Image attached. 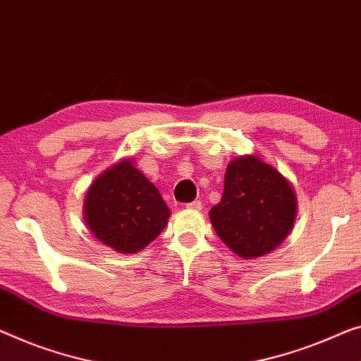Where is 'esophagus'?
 Instances as JSON below:
<instances>
[{
    "instance_id": "34e87169",
    "label": "esophagus",
    "mask_w": 361,
    "mask_h": 361,
    "mask_svg": "<svg viewBox=\"0 0 361 361\" xmlns=\"http://www.w3.org/2000/svg\"><path fill=\"white\" fill-rule=\"evenodd\" d=\"M186 207L191 209V211H201L202 204H201V201H192L190 204H186Z\"/></svg>"
}]
</instances>
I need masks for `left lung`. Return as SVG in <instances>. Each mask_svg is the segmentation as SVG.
Masks as SVG:
<instances>
[{"label":"left lung","mask_w":361,"mask_h":361,"mask_svg":"<svg viewBox=\"0 0 361 361\" xmlns=\"http://www.w3.org/2000/svg\"><path fill=\"white\" fill-rule=\"evenodd\" d=\"M209 217L235 255L252 259L287 238L297 217V196L281 171L256 155H243L228 164L222 199Z\"/></svg>","instance_id":"8db88e82"}]
</instances>
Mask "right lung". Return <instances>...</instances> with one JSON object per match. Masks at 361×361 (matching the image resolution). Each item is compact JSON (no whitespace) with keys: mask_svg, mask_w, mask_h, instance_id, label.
Returning <instances> with one entry per match:
<instances>
[{"mask_svg":"<svg viewBox=\"0 0 361 361\" xmlns=\"http://www.w3.org/2000/svg\"><path fill=\"white\" fill-rule=\"evenodd\" d=\"M170 209L160 191L125 159L90 185L84 199V219L102 243L123 255L146 248L162 233Z\"/></svg>","mask_w":361,"mask_h":361,"instance_id":"right-lung-1","label":"right lung"}]
</instances>
